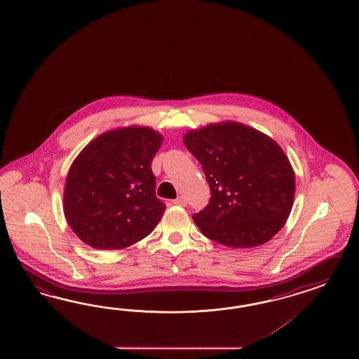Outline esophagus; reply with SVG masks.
I'll list each match as a JSON object with an SVG mask.
<instances>
[{"mask_svg":"<svg viewBox=\"0 0 359 359\" xmlns=\"http://www.w3.org/2000/svg\"><path fill=\"white\" fill-rule=\"evenodd\" d=\"M172 203H174L175 205H179V206H185V205H187V200H185L183 196H179L177 198H175Z\"/></svg>","mask_w":359,"mask_h":359,"instance_id":"34e87169","label":"esophagus"}]
</instances>
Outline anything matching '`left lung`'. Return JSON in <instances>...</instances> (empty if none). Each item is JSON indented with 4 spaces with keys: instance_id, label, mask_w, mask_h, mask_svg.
Masks as SVG:
<instances>
[{
    "instance_id": "left-lung-1",
    "label": "left lung",
    "mask_w": 359,
    "mask_h": 359,
    "mask_svg": "<svg viewBox=\"0 0 359 359\" xmlns=\"http://www.w3.org/2000/svg\"><path fill=\"white\" fill-rule=\"evenodd\" d=\"M204 170L210 201L194 214L205 236L252 248L283 227L294 203L295 175L277 142L241 123L210 124L183 137Z\"/></svg>"
}]
</instances>
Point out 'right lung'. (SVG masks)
Listing matches in <instances>:
<instances>
[{
	"label": "right lung",
	"mask_w": 359,
	"mask_h": 359,
	"mask_svg": "<svg viewBox=\"0 0 359 359\" xmlns=\"http://www.w3.org/2000/svg\"><path fill=\"white\" fill-rule=\"evenodd\" d=\"M162 141L147 126H128L97 136L78 154L65 183L64 213L82 242L121 250L154 230L165 209L151 171Z\"/></svg>",
	"instance_id": "obj_1"
}]
</instances>
